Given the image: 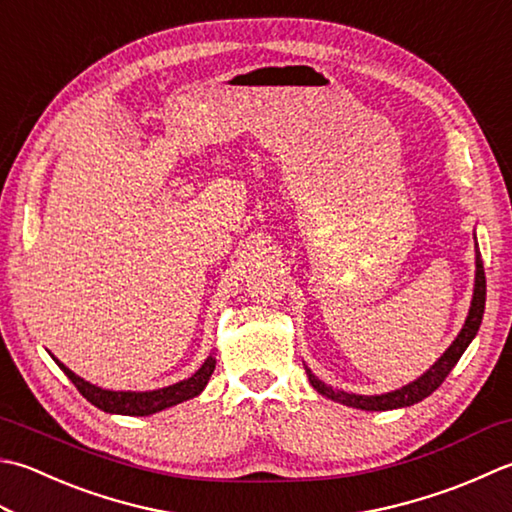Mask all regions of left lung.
I'll return each mask as SVG.
<instances>
[{"mask_svg":"<svg viewBox=\"0 0 512 512\" xmlns=\"http://www.w3.org/2000/svg\"><path fill=\"white\" fill-rule=\"evenodd\" d=\"M475 237V233H473ZM477 242V237H475ZM484 306H486V275H484V262H482V253L475 244V286H473V299H470V308L466 315V322L459 330V335L455 337V342L450 344L444 355L437 359V362L430 366L422 377H417L415 382H410L397 390H390V393L382 395H357V393H346L342 388H333L328 386L322 379L313 375L306 364V375L308 382L313 386L319 395H324L333 402H339L350 408H359V410H395V408H406L413 406L417 402H422L428 395H433L435 390L442 386L444 379L448 377L450 370L455 368L459 362V357L464 355V350L473 342L479 326H482V317H484Z\"/></svg>","mask_w":512,"mask_h":512,"instance_id":"left-lung-1","label":"left lung"}]
</instances>
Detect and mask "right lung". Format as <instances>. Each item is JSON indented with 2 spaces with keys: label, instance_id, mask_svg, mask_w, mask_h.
I'll return each instance as SVG.
<instances>
[{
  "label": "right lung",
  "instance_id": "right-lung-1",
  "mask_svg": "<svg viewBox=\"0 0 512 512\" xmlns=\"http://www.w3.org/2000/svg\"><path fill=\"white\" fill-rule=\"evenodd\" d=\"M55 364L64 370L66 377L77 386L79 393H82L90 404L97 406L99 410H104V413L146 417V415L159 413V410H166L170 406L182 404V402H186V399H193L202 393L208 384L210 375H213L217 359L213 353H210L204 359V364L199 366L188 379H182V382L157 388V390H106V388H99L95 384L86 382V379H82L79 375H75L73 370L66 368L62 362H59V359H55Z\"/></svg>",
  "mask_w": 512,
  "mask_h": 512
}]
</instances>
